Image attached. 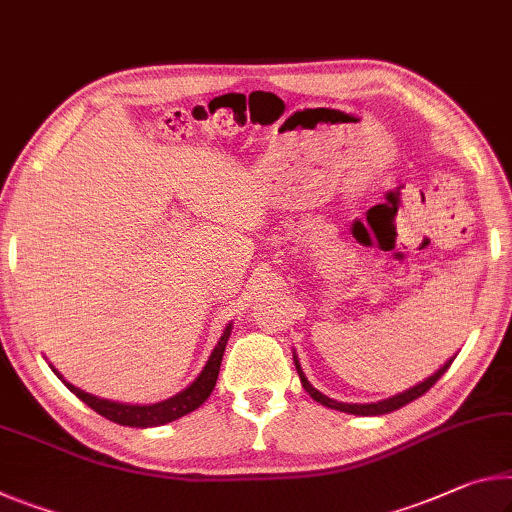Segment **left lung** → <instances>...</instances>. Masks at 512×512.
<instances>
[{
	"label": "left lung",
	"mask_w": 512,
	"mask_h": 512,
	"mask_svg": "<svg viewBox=\"0 0 512 512\" xmlns=\"http://www.w3.org/2000/svg\"><path fill=\"white\" fill-rule=\"evenodd\" d=\"M456 360V355H453L451 360H446L440 369H437L433 376H428L426 380H421L419 385H415V387H410V389H405V392H401V394H394V396H389V399H383V401H376V403H342V401H335V399H330V396H326V394H321L319 389H316L310 380H307V376L303 373V367H300V362H298V355L294 353V364H296V371H298V376H300V383H303V387H305V392L312 396V399L316 401V403H321V405H326V408H332V410H339V412H348V415H358V417H376V415H387V412H394V410H399V408H403L405 403H410V401H415V399H419L421 394H426L428 389H431L437 380H440L442 376H444V371L451 367V362Z\"/></svg>",
	"instance_id": "obj_1"
}]
</instances>
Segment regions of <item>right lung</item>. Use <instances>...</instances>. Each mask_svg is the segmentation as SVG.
<instances>
[{
    "label": "right lung",
    "instance_id": "1",
    "mask_svg": "<svg viewBox=\"0 0 512 512\" xmlns=\"http://www.w3.org/2000/svg\"><path fill=\"white\" fill-rule=\"evenodd\" d=\"M230 332H232V323H227L223 335L218 337L212 355H209L207 364L202 367L198 378L193 380L189 387H184L182 392H177L175 396H170V399H166V401L150 403V405H139V403L132 405V403L100 399V396L88 394V392H84V389H79L72 383H68V380H63L61 373L56 371L52 364L50 367L56 376L63 380V385H66L70 392L77 396V399L84 401L88 408H93L97 415L107 417L109 421H116V424H120V426H132V428L164 426V424H170V421L189 415V412H193V410H198L200 405L209 399V394L214 392L216 380H218V369H221L223 351H225L227 339H230Z\"/></svg>",
    "mask_w": 512,
    "mask_h": 512
}]
</instances>
